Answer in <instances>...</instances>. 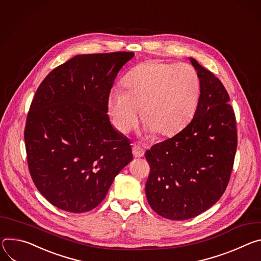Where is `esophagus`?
<instances>
[{
    "mask_svg": "<svg viewBox=\"0 0 261 261\" xmlns=\"http://www.w3.org/2000/svg\"><path fill=\"white\" fill-rule=\"evenodd\" d=\"M144 153H145V151H144V149L142 148L140 144L138 143L133 144V154L135 158H142Z\"/></svg>",
    "mask_w": 261,
    "mask_h": 261,
    "instance_id": "obj_1",
    "label": "esophagus"
}]
</instances>
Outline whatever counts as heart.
I'll list each match as a JSON object with an SVG mask.
<instances>
[{
  "mask_svg": "<svg viewBox=\"0 0 261 261\" xmlns=\"http://www.w3.org/2000/svg\"><path fill=\"white\" fill-rule=\"evenodd\" d=\"M123 88L108 97V112L118 130L134 128L141 114L145 128L160 136L181 130L194 117L201 95V81L189 64L150 60L133 67L123 77Z\"/></svg>",
  "mask_w": 261,
  "mask_h": 261,
  "instance_id": "b5f03b06",
  "label": "heart"
}]
</instances>
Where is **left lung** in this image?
<instances>
[{"label":"left lung","instance_id":"8db88e82","mask_svg":"<svg viewBox=\"0 0 261 261\" xmlns=\"http://www.w3.org/2000/svg\"><path fill=\"white\" fill-rule=\"evenodd\" d=\"M201 81L193 120L177 135L146 151L150 173L145 193L150 207L169 220H188L224 194L238 146L230 97L213 72L190 58Z\"/></svg>","mask_w":261,"mask_h":261}]
</instances>
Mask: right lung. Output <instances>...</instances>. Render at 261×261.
<instances>
[{
	"instance_id": "right-lung-1",
	"label": "right lung",
	"mask_w": 261,
	"mask_h": 261,
	"mask_svg": "<svg viewBox=\"0 0 261 261\" xmlns=\"http://www.w3.org/2000/svg\"><path fill=\"white\" fill-rule=\"evenodd\" d=\"M134 53L77 55L39 85L24 143L31 177L54 206L81 214L105 199L133 160L129 140L110 122L108 97Z\"/></svg>"
}]
</instances>
